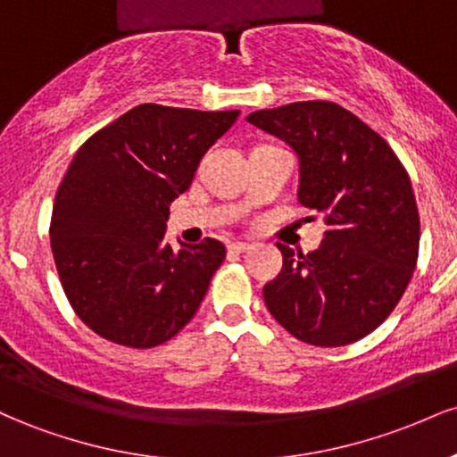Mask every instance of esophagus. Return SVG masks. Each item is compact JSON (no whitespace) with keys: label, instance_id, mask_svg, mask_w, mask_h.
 I'll return each instance as SVG.
<instances>
[{"label":"esophagus","instance_id":"obj_1","mask_svg":"<svg viewBox=\"0 0 457 457\" xmlns=\"http://www.w3.org/2000/svg\"><path fill=\"white\" fill-rule=\"evenodd\" d=\"M251 246H253L251 243H243V240H236V243L229 245V249L236 251V253H245V251H249Z\"/></svg>","mask_w":457,"mask_h":457}]
</instances>
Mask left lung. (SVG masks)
<instances>
[{
    "instance_id": "left-lung-1",
    "label": "left lung",
    "mask_w": 457,
    "mask_h": 457,
    "mask_svg": "<svg viewBox=\"0 0 457 457\" xmlns=\"http://www.w3.org/2000/svg\"><path fill=\"white\" fill-rule=\"evenodd\" d=\"M246 122L292 145L298 202L322 214L312 253L277 243L283 269L264 286L270 316L301 342H359L395 309L419 258V211L411 178L391 145L330 101L260 109Z\"/></svg>"
}]
</instances>
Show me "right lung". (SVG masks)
<instances>
[{
	"mask_svg": "<svg viewBox=\"0 0 457 457\" xmlns=\"http://www.w3.org/2000/svg\"><path fill=\"white\" fill-rule=\"evenodd\" d=\"M238 113L137 104L77 150L55 193L51 251L68 303L96 335L154 348L195 316L225 245L204 238L176 253L165 221Z\"/></svg>",
	"mask_w": 457,
	"mask_h": 457,
	"instance_id": "obj_1",
	"label": "right lung"
}]
</instances>
